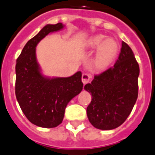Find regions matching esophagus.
<instances>
[{
	"label": "esophagus",
	"instance_id": "34e87169",
	"mask_svg": "<svg viewBox=\"0 0 155 155\" xmlns=\"http://www.w3.org/2000/svg\"><path fill=\"white\" fill-rule=\"evenodd\" d=\"M90 79H91L90 75L88 74V73H84L83 74H82V82H83V84H84V85L86 84V83H88V82L90 81Z\"/></svg>",
	"mask_w": 155,
	"mask_h": 155
}]
</instances>
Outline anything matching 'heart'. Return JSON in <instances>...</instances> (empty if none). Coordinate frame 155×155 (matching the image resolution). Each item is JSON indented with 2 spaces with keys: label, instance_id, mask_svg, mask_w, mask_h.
I'll use <instances>...</instances> for the list:
<instances>
[{
  "label": "heart",
  "instance_id": "b5f03b06",
  "mask_svg": "<svg viewBox=\"0 0 155 155\" xmlns=\"http://www.w3.org/2000/svg\"><path fill=\"white\" fill-rule=\"evenodd\" d=\"M87 50H96L92 60V66L97 70H105L109 67L119 51L118 42L112 38L107 39L103 34H96L89 37L84 43Z\"/></svg>",
  "mask_w": 155,
  "mask_h": 155
}]
</instances>
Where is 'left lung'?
I'll use <instances>...</instances> for the list:
<instances>
[{
    "mask_svg": "<svg viewBox=\"0 0 155 155\" xmlns=\"http://www.w3.org/2000/svg\"><path fill=\"white\" fill-rule=\"evenodd\" d=\"M139 71L132 50L122 41L113 67L95 75L84 87L92 95L86 112L95 128L112 130L125 122L138 99Z\"/></svg>",
    "mask_w": 155,
    "mask_h": 155,
    "instance_id": "obj_1",
    "label": "left lung"
}]
</instances>
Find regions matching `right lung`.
I'll list each match as a JSON object with an SVG mask.
<instances>
[{
	"instance_id": "add662e5",
	"label": "right lung",
	"mask_w": 155,
	"mask_h": 155,
	"mask_svg": "<svg viewBox=\"0 0 155 155\" xmlns=\"http://www.w3.org/2000/svg\"><path fill=\"white\" fill-rule=\"evenodd\" d=\"M63 27L62 23L45 26L26 43L16 63L17 102L27 119L42 128H54L61 124L67 104L83 87L80 71L70 77L47 78L42 75L37 61V43Z\"/></svg>"
}]
</instances>
